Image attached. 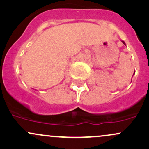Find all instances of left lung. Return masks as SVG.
Segmentation results:
<instances>
[{"label":"left lung","instance_id":"1","mask_svg":"<svg viewBox=\"0 0 149 149\" xmlns=\"http://www.w3.org/2000/svg\"><path fill=\"white\" fill-rule=\"evenodd\" d=\"M122 43H123V44H124V45H125V42H124V41H122ZM134 73H135V72H134Z\"/></svg>","mask_w":149,"mask_h":149}]
</instances>
